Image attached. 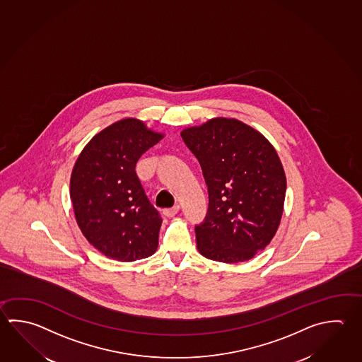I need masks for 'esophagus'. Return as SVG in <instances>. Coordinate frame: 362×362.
Segmentation results:
<instances>
[{
    "mask_svg": "<svg viewBox=\"0 0 362 362\" xmlns=\"http://www.w3.org/2000/svg\"><path fill=\"white\" fill-rule=\"evenodd\" d=\"M179 205L173 206L170 209H165L164 215L165 216H169V218H173V216H175L177 215V211H179Z\"/></svg>",
    "mask_w": 362,
    "mask_h": 362,
    "instance_id": "esophagus-1",
    "label": "esophagus"
}]
</instances>
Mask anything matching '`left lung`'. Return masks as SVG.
Masks as SVG:
<instances>
[{"label": "left lung", "instance_id": "obj_1", "mask_svg": "<svg viewBox=\"0 0 362 362\" xmlns=\"http://www.w3.org/2000/svg\"><path fill=\"white\" fill-rule=\"evenodd\" d=\"M204 173L209 209L196 226L206 259L235 264L252 259L278 230L286 180L279 156L259 132L216 117L182 132Z\"/></svg>", "mask_w": 362, "mask_h": 362}]
</instances>
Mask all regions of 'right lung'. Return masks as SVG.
Returning <instances> with one entry per match:
<instances>
[{
    "mask_svg": "<svg viewBox=\"0 0 362 362\" xmlns=\"http://www.w3.org/2000/svg\"><path fill=\"white\" fill-rule=\"evenodd\" d=\"M163 138L128 117L95 134L76 158L70 177L76 223L106 257L128 262L156 251L163 218L146 196L136 165Z\"/></svg>",
    "mask_w": 362,
    "mask_h": 362,
    "instance_id": "right-lung-1",
    "label": "right lung"
}]
</instances>
